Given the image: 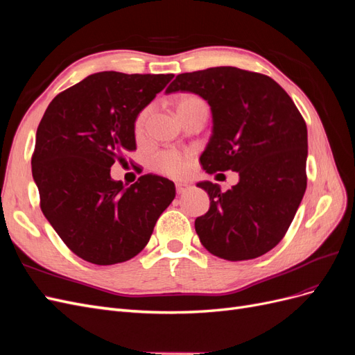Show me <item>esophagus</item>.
<instances>
[{
    "instance_id": "obj_1",
    "label": "esophagus",
    "mask_w": 355,
    "mask_h": 355,
    "mask_svg": "<svg viewBox=\"0 0 355 355\" xmlns=\"http://www.w3.org/2000/svg\"><path fill=\"white\" fill-rule=\"evenodd\" d=\"M189 189H191V185L185 184V182H178V184H176L178 194H185V192H188Z\"/></svg>"
}]
</instances>
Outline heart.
<instances>
[{
    "instance_id": "obj_1",
    "label": "heart",
    "mask_w": 355,
    "mask_h": 355,
    "mask_svg": "<svg viewBox=\"0 0 355 355\" xmlns=\"http://www.w3.org/2000/svg\"><path fill=\"white\" fill-rule=\"evenodd\" d=\"M201 103H204V102L200 98H197V96L185 94L179 99L178 110L187 108V106H192V105H201ZM146 115H148L146 110L139 114L137 120H136V130L137 132L142 130L144 123L146 120ZM154 164H155L157 170L161 171L163 175H167L171 178H182V176H185L191 168V154L187 151H182V149H178V148H168L155 155Z\"/></svg>"
}]
</instances>
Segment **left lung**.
Wrapping results in <instances>:
<instances>
[{"instance_id":"left-lung-1","label":"left lung","mask_w":355,"mask_h":355,"mask_svg":"<svg viewBox=\"0 0 355 355\" xmlns=\"http://www.w3.org/2000/svg\"><path fill=\"white\" fill-rule=\"evenodd\" d=\"M191 92L210 105L211 136L202 168L237 171L227 192L198 182L210 197L196 219L201 244L227 261L254 259L282 241L306 189L308 133L290 96L263 73L218 67L179 73L166 93Z\"/></svg>"}]
</instances>
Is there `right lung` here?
I'll list each match as a JSON object with an SVG mask.
<instances>
[{
    "label": "right lung",
    "mask_w": 355,
    "mask_h": 355,
    "mask_svg": "<svg viewBox=\"0 0 355 355\" xmlns=\"http://www.w3.org/2000/svg\"><path fill=\"white\" fill-rule=\"evenodd\" d=\"M173 73L89 75L50 102L37 128L32 176L41 210L81 259L114 265L148 244L176 196L171 180L144 175L125 188L111 178L135 151V123Z\"/></svg>",
    "instance_id": "1"
}]
</instances>
